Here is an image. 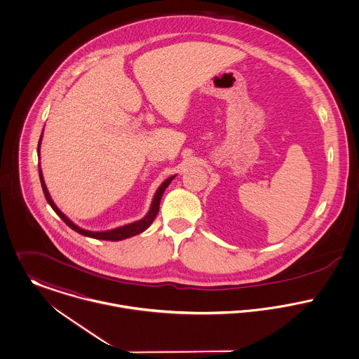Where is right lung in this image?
I'll list each match as a JSON object with an SVG mask.
<instances>
[{
    "instance_id": "obj_1",
    "label": "right lung",
    "mask_w": 359,
    "mask_h": 359,
    "mask_svg": "<svg viewBox=\"0 0 359 359\" xmlns=\"http://www.w3.org/2000/svg\"><path fill=\"white\" fill-rule=\"evenodd\" d=\"M41 140H43V134H41V138L39 141V148H37V154H39V158H40V145H41ZM39 174H40V181H41V187H43V192H44V196L48 202V205H51L53 208V211L66 222L67 226H70L73 231H76L77 233L80 235H84V236H88V238H94V239H100V241H111V242H116V241H123V239H127V238H131V236H135L138 233H142L144 231H147L151 224L154 222L157 212H158V205H160V199L165 191V188L170 185V182L175 178V175L167 178L156 191L154 194V201H152V205L151 208L148 211V214L140 219V221H135V222H131V224H127V225H123V226H118V228H114V229H110V231H101V232H94V231H87V229H83L80 226H77L73 221H70L57 207L53 203V201L50 196V192L47 189V185L44 182V177H43V171H41V167H40V163H39Z\"/></svg>"
}]
</instances>
